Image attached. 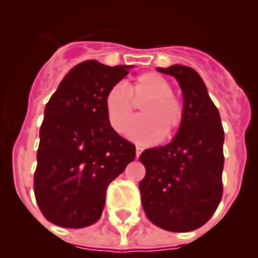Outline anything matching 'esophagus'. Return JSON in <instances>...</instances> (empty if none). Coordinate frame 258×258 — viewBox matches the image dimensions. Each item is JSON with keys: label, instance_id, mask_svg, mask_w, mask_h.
Segmentation results:
<instances>
[{"label": "esophagus", "instance_id": "34e87169", "mask_svg": "<svg viewBox=\"0 0 258 258\" xmlns=\"http://www.w3.org/2000/svg\"><path fill=\"white\" fill-rule=\"evenodd\" d=\"M142 150H144V149H142V147H141V146L136 147V156H137V158H140V155H141V153H142Z\"/></svg>", "mask_w": 258, "mask_h": 258}]
</instances>
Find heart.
<instances>
[{"mask_svg":"<svg viewBox=\"0 0 258 258\" xmlns=\"http://www.w3.org/2000/svg\"><path fill=\"white\" fill-rule=\"evenodd\" d=\"M142 116L134 118L126 127L127 137L140 144H154L162 136L171 138L181 126L184 104L172 91L167 78L155 72L142 73L127 83L109 87L104 96V108L111 126L124 131L136 104L140 103Z\"/></svg>","mask_w":258,"mask_h":258,"instance_id":"obj_1","label":"heart"}]
</instances>
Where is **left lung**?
<instances>
[{
  "mask_svg": "<svg viewBox=\"0 0 258 258\" xmlns=\"http://www.w3.org/2000/svg\"><path fill=\"white\" fill-rule=\"evenodd\" d=\"M158 72L177 79L184 120L171 144L140 155L146 168L140 182L141 202L155 226L188 232L204 226L222 200L224 131L218 108L195 69L172 65Z\"/></svg>",
  "mask_w": 258,
  "mask_h": 258,
  "instance_id": "left-lung-1",
  "label": "left lung"
}]
</instances>
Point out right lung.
I'll list each match as a JSON object with an SVG mask.
<instances>
[{
  "instance_id": "obj_1",
  "label": "right lung",
  "mask_w": 258,
  "mask_h": 258,
  "mask_svg": "<svg viewBox=\"0 0 258 258\" xmlns=\"http://www.w3.org/2000/svg\"><path fill=\"white\" fill-rule=\"evenodd\" d=\"M127 69L83 61L69 70L45 105L34 193L50 223L65 228L95 223L108 185L136 158V146L112 129L104 108L108 89Z\"/></svg>"
}]
</instances>
